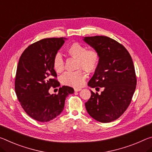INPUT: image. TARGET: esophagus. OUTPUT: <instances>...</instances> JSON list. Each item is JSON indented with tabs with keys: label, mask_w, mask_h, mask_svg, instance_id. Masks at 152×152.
<instances>
[{
	"label": "esophagus",
	"mask_w": 152,
	"mask_h": 152,
	"mask_svg": "<svg viewBox=\"0 0 152 152\" xmlns=\"http://www.w3.org/2000/svg\"><path fill=\"white\" fill-rule=\"evenodd\" d=\"M82 90L81 88H74V91H76V92H78V91H80Z\"/></svg>",
	"instance_id": "obj_1"
}]
</instances>
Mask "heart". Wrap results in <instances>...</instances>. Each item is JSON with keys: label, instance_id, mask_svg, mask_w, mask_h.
Returning <instances> with one entry per match:
<instances>
[{"label": "heart", "instance_id": "heart-1", "mask_svg": "<svg viewBox=\"0 0 152 152\" xmlns=\"http://www.w3.org/2000/svg\"><path fill=\"white\" fill-rule=\"evenodd\" d=\"M67 52L72 56L78 59V68H83L88 72H93L98 66L99 56L95 50H86L84 45L78 42H74L68 47ZM53 64L55 72L63 71L64 61L59 53H57L55 55ZM86 77L85 72L83 69L76 72H66L61 76V82L64 85L78 87L83 85Z\"/></svg>", "mask_w": 152, "mask_h": 152}]
</instances>
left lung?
Instances as JSON below:
<instances>
[{
  "instance_id": "8db88e82",
  "label": "left lung",
  "mask_w": 152,
  "mask_h": 152,
  "mask_svg": "<svg viewBox=\"0 0 152 152\" xmlns=\"http://www.w3.org/2000/svg\"><path fill=\"white\" fill-rule=\"evenodd\" d=\"M83 40L98 53L99 61L89 80L91 88L103 87L101 94L91 91L85 103L88 114L100 122L116 120L126 111L137 85L132 59L123 45L103 36L84 37Z\"/></svg>"
}]
</instances>
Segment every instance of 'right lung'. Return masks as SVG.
<instances>
[{
	"label": "right lung",
	"instance_id": "obj_1",
	"mask_svg": "<svg viewBox=\"0 0 152 152\" xmlns=\"http://www.w3.org/2000/svg\"><path fill=\"white\" fill-rule=\"evenodd\" d=\"M66 38H45L33 43L21 54L17 68L15 90L21 107L31 118L39 122H49L61 114L65 100L74 93L70 86H63L58 94L50 95L51 86L60 84L53 61L64 44Z\"/></svg>",
	"mask_w": 152,
	"mask_h": 152
}]
</instances>
